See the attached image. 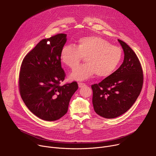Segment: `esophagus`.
<instances>
[{
	"mask_svg": "<svg viewBox=\"0 0 156 156\" xmlns=\"http://www.w3.org/2000/svg\"><path fill=\"white\" fill-rule=\"evenodd\" d=\"M86 84L85 83H78V86L80 87H84L86 86Z\"/></svg>",
	"mask_w": 156,
	"mask_h": 156,
	"instance_id": "34e87169",
	"label": "esophagus"
}]
</instances>
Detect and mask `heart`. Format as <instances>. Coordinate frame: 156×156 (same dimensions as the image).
Instances as JSON below:
<instances>
[{
  "label": "heart",
  "instance_id": "b5f03b06",
  "mask_svg": "<svg viewBox=\"0 0 156 156\" xmlns=\"http://www.w3.org/2000/svg\"><path fill=\"white\" fill-rule=\"evenodd\" d=\"M83 57L86 63L74 70L71 75L73 80L83 81L96 73L101 78L110 76L120 63L122 51L102 37L90 36L80 38L76 47L64 46L60 52L62 62L72 70L76 67Z\"/></svg>",
  "mask_w": 156,
  "mask_h": 156
}]
</instances>
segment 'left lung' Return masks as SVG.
Returning <instances> with one entry per match:
<instances>
[{
	"instance_id": "left-lung-1",
	"label": "left lung",
	"mask_w": 156,
	"mask_h": 156,
	"mask_svg": "<svg viewBox=\"0 0 156 156\" xmlns=\"http://www.w3.org/2000/svg\"><path fill=\"white\" fill-rule=\"evenodd\" d=\"M118 41L124 51L123 63L110 76L91 85L94 111L106 119L116 118L128 110L143 84V72L136 54L125 42Z\"/></svg>"
}]
</instances>
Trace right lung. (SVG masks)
<instances>
[{"instance_id":"obj_1","label":"right lung","mask_w":156,"mask_h":156,"mask_svg":"<svg viewBox=\"0 0 156 156\" xmlns=\"http://www.w3.org/2000/svg\"><path fill=\"white\" fill-rule=\"evenodd\" d=\"M66 37L62 33L42 39L20 66L21 99L33 114L46 121L57 120L67 112L70 99L78 88L76 81L60 85L66 76L60 58Z\"/></svg>"}]
</instances>
